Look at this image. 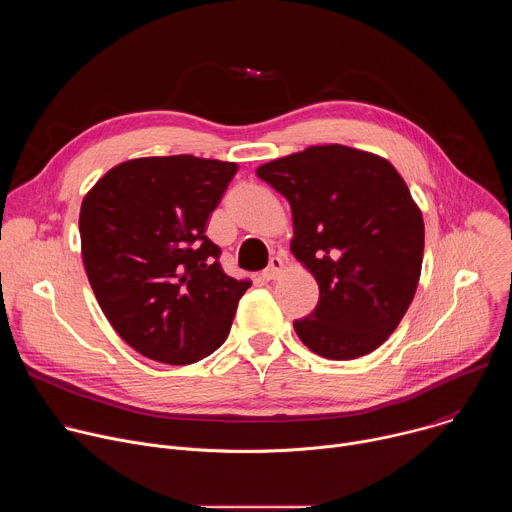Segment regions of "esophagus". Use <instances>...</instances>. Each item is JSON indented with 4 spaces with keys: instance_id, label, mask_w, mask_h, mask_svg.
<instances>
[{
    "instance_id": "obj_1",
    "label": "esophagus",
    "mask_w": 512,
    "mask_h": 512,
    "mask_svg": "<svg viewBox=\"0 0 512 512\" xmlns=\"http://www.w3.org/2000/svg\"><path fill=\"white\" fill-rule=\"evenodd\" d=\"M281 271H283V259L281 257H271V261H269V267L263 271V279H267V281H271V279H277L279 275H281Z\"/></svg>"
}]
</instances>
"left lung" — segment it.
Listing matches in <instances>:
<instances>
[{
  "label": "left lung",
  "mask_w": 512,
  "mask_h": 512,
  "mask_svg": "<svg viewBox=\"0 0 512 512\" xmlns=\"http://www.w3.org/2000/svg\"><path fill=\"white\" fill-rule=\"evenodd\" d=\"M257 176L289 200V249L320 287L316 310L294 322L300 340L330 360L379 348L413 302L423 261V216L401 174L377 154L328 143Z\"/></svg>",
  "instance_id": "8db88e82"
}]
</instances>
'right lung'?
<instances>
[{
    "instance_id": "1",
    "label": "right lung",
    "mask_w": 512,
    "mask_h": 512,
    "mask_svg": "<svg viewBox=\"0 0 512 512\" xmlns=\"http://www.w3.org/2000/svg\"><path fill=\"white\" fill-rule=\"evenodd\" d=\"M235 162L135 158L83 198L81 253L95 298L139 354L192 364L221 346L249 279L227 275L206 221L237 174Z\"/></svg>"
}]
</instances>
